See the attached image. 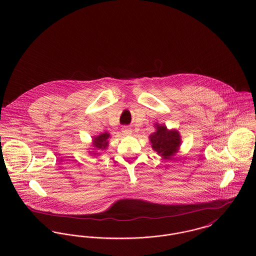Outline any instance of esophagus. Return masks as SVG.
Wrapping results in <instances>:
<instances>
[{
  "label": "esophagus",
  "instance_id": "34e87169",
  "mask_svg": "<svg viewBox=\"0 0 256 256\" xmlns=\"http://www.w3.org/2000/svg\"><path fill=\"white\" fill-rule=\"evenodd\" d=\"M122 133H123L124 135H131V134H132V130H131L129 127H127V126H124V127L122 128Z\"/></svg>",
  "mask_w": 256,
  "mask_h": 256
}]
</instances>
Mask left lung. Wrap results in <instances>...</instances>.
<instances>
[{"instance_id":"1","label":"left lung","mask_w":256,"mask_h":256,"mask_svg":"<svg viewBox=\"0 0 256 256\" xmlns=\"http://www.w3.org/2000/svg\"><path fill=\"white\" fill-rule=\"evenodd\" d=\"M156 131L150 135L152 148L160 156L166 160H170L172 156L178 152L182 139L178 131L168 130L166 126L156 124Z\"/></svg>"}]
</instances>
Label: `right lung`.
Instances as JSON below:
<instances>
[{"label":"right lung","mask_w":256,"mask_h":256,"mask_svg":"<svg viewBox=\"0 0 256 256\" xmlns=\"http://www.w3.org/2000/svg\"><path fill=\"white\" fill-rule=\"evenodd\" d=\"M110 137V134L108 132H104V133H102V134L94 138L92 145L98 150H106L108 146Z\"/></svg>","instance_id":"right-lung-1"}]
</instances>
